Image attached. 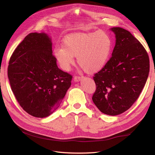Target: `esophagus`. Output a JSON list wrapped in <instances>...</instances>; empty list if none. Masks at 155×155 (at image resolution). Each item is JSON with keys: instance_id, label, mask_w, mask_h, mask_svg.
Returning <instances> with one entry per match:
<instances>
[{"instance_id": "obj_1", "label": "esophagus", "mask_w": 155, "mask_h": 155, "mask_svg": "<svg viewBox=\"0 0 155 155\" xmlns=\"http://www.w3.org/2000/svg\"><path fill=\"white\" fill-rule=\"evenodd\" d=\"M82 78L81 77H79V76H75L74 78V81L75 82H79L80 80H81Z\"/></svg>"}]
</instances>
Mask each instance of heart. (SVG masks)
<instances>
[{"mask_svg": "<svg viewBox=\"0 0 155 155\" xmlns=\"http://www.w3.org/2000/svg\"><path fill=\"white\" fill-rule=\"evenodd\" d=\"M110 35L104 30L72 33L64 37L61 46L54 49V57L60 67L68 71L77 62L88 74L99 72L105 67L112 50Z\"/></svg>", "mask_w": 155, "mask_h": 155, "instance_id": "obj_1", "label": "heart"}]
</instances>
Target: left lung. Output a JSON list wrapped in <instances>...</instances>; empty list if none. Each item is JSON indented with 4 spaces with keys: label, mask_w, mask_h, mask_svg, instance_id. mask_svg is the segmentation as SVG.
<instances>
[{
    "label": "left lung",
    "mask_w": 155,
    "mask_h": 155,
    "mask_svg": "<svg viewBox=\"0 0 155 155\" xmlns=\"http://www.w3.org/2000/svg\"><path fill=\"white\" fill-rule=\"evenodd\" d=\"M110 30L115 34V46L109 61L94 77L96 90L92 101L104 114L116 116L138 99L149 76V59L129 31L120 27Z\"/></svg>",
    "instance_id": "8db88e82"
}]
</instances>
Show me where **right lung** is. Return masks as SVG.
I'll use <instances>...</instances> for the list:
<instances>
[{"label": "right lung", "mask_w": 155, "mask_h": 155, "mask_svg": "<svg viewBox=\"0 0 155 155\" xmlns=\"http://www.w3.org/2000/svg\"><path fill=\"white\" fill-rule=\"evenodd\" d=\"M8 76L21 107L37 118H46L58 109L72 78L58 68L51 39L44 32L30 33L18 45Z\"/></svg>", "instance_id": "obj_1"}]
</instances>
